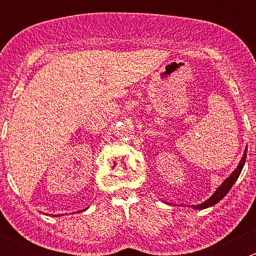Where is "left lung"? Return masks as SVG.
Wrapping results in <instances>:
<instances>
[{
  "label": "left lung",
  "instance_id": "1",
  "mask_svg": "<svg viewBox=\"0 0 256 256\" xmlns=\"http://www.w3.org/2000/svg\"><path fill=\"white\" fill-rule=\"evenodd\" d=\"M246 151H248V148H245L244 154H242V160H240L238 167H236V168L234 170L233 172H232L230 176L226 178V180H224V182L222 183V184L219 186L218 188H216V192H214L213 194H212L207 200H204L203 203H200V204L192 206L193 208H194V209H206L208 207H212V206L216 204L219 200H222L224 197H226V193L230 190V188L233 187V184L236 182V180H238L240 174H242V167H244V164H245V160H246Z\"/></svg>",
  "mask_w": 256,
  "mask_h": 256
}]
</instances>
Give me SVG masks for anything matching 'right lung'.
<instances>
[{
    "mask_svg": "<svg viewBox=\"0 0 256 256\" xmlns=\"http://www.w3.org/2000/svg\"><path fill=\"white\" fill-rule=\"evenodd\" d=\"M82 212H84V210H82Z\"/></svg>",
    "mask_w": 256,
    "mask_h": 256,
    "instance_id": "add662e5",
    "label": "right lung"
}]
</instances>
